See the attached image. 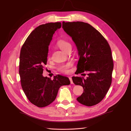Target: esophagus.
<instances>
[{"instance_id":"1","label":"esophagus","mask_w":131,"mask_h":131,"mask_svg":"<svg viewBox=\"0 0 131 131\" xmlns=\"http://www.w3.org/2000/svg\"><path fill=\"white\" fill-rule=\"evenodd\" d=\"M69 80H70V84H73V80H72V77H70L69 78Z\"/></svg>"}]
</instances>
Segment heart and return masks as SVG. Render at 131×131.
Wrapping results in <instances>:
<instances>
[{
	"label": "heart",
	"mask_w": 131,
	"mask_h": 131,
	"mask_svg": "<svg viewBox=\"0 0 131 131\" xmlns=\"http://www.w3.org/2000/svg\"><path fill=\"white\" fill-rule=\"evenodd\" d=\"M56 45L59 49L62 51L66 52L67 49L70 46V44L69 42L64 40V39H59L56 42ZM47 59H50V52L49 51L47 54ZM72 63L71 62L67 63L66 64H63L58 67V70L61 73L64 74H68L69 72V69L72 67Z\"/></svg>",
	"instance_id": "b5f03b06"
}]
</instances>
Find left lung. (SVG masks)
I'll return each mask as SVG.
<instances>
[{"label": "left lung", "instance_id": "8db88e82", "mask_svg": "<svg viewBox=\"0 0 131 131\" xmlns=\"http://www.w3.org/2000/svg\"><path fill=\"white\" fill-rule=\"evenodd\" d=\"M62 28L72 37L79 52L75 74L89 73L86 79L72 77L74 84L84 89L77 100L86 106L96 105L104 98L112 84L114 63L110 45L100 32L87 23L63 21Z\"/></svg>", "mask_w": 131, "mask_h": 131}]
</instances>
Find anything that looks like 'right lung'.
<instances>
[{
    "label": "right lung",
    "instance_id": "right-lung-1",
    "mask_svg": "<svg viewBox=\"0 0 131 131\" xmlns=\"http://www.w3.org/2000/svg\"><path fill=\"white\" fill-rule=\"evenodd\" d=\"M61 22L48 23L37 27L23 43L19 56V74L22 88L28 100L39 108L50 105L63 85L70 84L68 78L58 75L53 79L43 77L49 45Z\"/></svg>",
    "mask_w": 131,
    "mask_h": 131
}]
</instances>
